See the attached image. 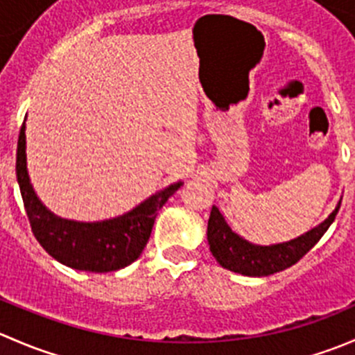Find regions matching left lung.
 <instances>
[{
	"mask_svg": "<svg viewBox=\"0 0 355 355\" xmlns=\"http://www.w3.org/2000/svg\"><path fill=\"white\" fill-rule=\"evenodd\" d=\"M338 209L340 202L323 223L293 241L275 245H256L232 232L220 209L213 206L209 221H207V242H209L213 256L227 270L245 275V277H268V275L287 270L297 261L302 259L330 228Z\"/></svg>",
	"mask_w": 355,
	"mask_h": 355,
	"instance_id": "obj_1",
	"label": "left lung"
}]
</instances>
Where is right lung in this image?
I'll return each mask as SVG.
<instances>
[{
    "label": "right lung",
    "mask_w": 355,
    "mask_h": 355,
    "mask_svg": "<svg viewBox=\"0 0 355 355\" xmlns=\"http://www.w3.org/2000/svg\"><path fill=\"white\" fill-rule=\"evenodd\" d=\"M15 170L32 234L42 249L65 266L92 273H108L134 263L151 237L157 211L184 185V182L171 184L128 213L111 220L84 223L56 216L39 200L28 178L25 121L20 128Z\"/></svg>",
    "instance_id": "obj_1"
}]
</instances>
